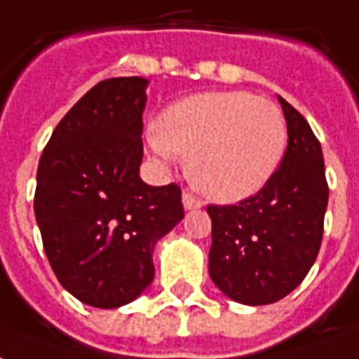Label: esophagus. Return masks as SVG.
Masks as SVG:
<instances>
[{
	"mask_svg": "<svg viewBox=\"0 0 359 359\" xmlns=\"http://www.w3.org/2000/svg\"><path fill=\"white\" fill-rule=\"evenodd\" d=\"M183 206H185V210H195V208L203 206V201L195 197V195H191L189 191H185L183 193Z\"/></svg>",
	"mask_w": 359,
	"mask_h": 359,
	"instance_id": "1",
	"label": "esophagus"
}]
</instances>
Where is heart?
<instances>
[{"label":"heart","mask_w":359,"mask_h":359,"mask_svg":"<svg viewBox=\"0 0 359 359\" xmlns=\"http://www.w3.org/2000/svg\"><path fill=\"white\" fill-rule=\"evenodd\" d=\"M287 126L271 101L248 91H212L185 97L147 132L151 153L162 162L189 154L193 185L224 203L255 195L283 158Z\"/></svg>","instance_id":"obj_1"}]
</instances>
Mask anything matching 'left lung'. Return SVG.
I'll return each mask as SVG.
<instances>
[{"label":"left lung","instance_id":"1","mask_svg":"<svg viewBox=\"0 0 359 359\" xmlns=\"http://www.w3.org/2000/svg\"><path fill=\"white\" fill-rule=\"evenodd\" d=\"M289 145L276 174L239 205H208V271L224 294L248 306L277 302L294 290L318 258L329 187L318 137L279 97Z\"/></svg>","mask_w":359,"mask_h":359}]
</instances>
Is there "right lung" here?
Masks as SVG:
<instances>
[{"label":"right lung","instance_id":"add662e5","mask_svg":"<svg viewBox=\"0 0 359 359\" xmlns=\"http://www.w3.org/2000/svg\"><path fill=\"white\" fill-rule=\"evenodd\" d=\"M147 80L93 86L47 141L34 212L59 283L83 304L118 308L147 289L156 241L183 218L177 183L140 177Z\"/></svg>","mask_w":359,"mask_h":359}]
</instances>
